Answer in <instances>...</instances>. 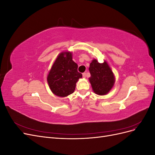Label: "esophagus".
<instances>
[{
  "label": "esophagus",
  "instance_id": "1",
  "mask_svg": "<svg viewBox=\"0 0 155 155\" xmlns=\"http://www.w3.org/2000/svg\"><path fill=\"white\" fill-rule=\"evenodd\" d=\"M83 77L84 78H86V73H85V72L83 73Z\"/></svg>",
  "mask_w": 155,
  "mask_h": 155
}]
</instances>
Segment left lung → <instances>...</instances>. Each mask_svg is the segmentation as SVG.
I'll return each mask as SVG.
<instances>
[{
	"mask_svg": "<svg viewBox=\"0 0 155 155\" xmlns=\"http://www.w3.org/2000/svg\"><path fill=\"white\" fill-rule=\"evenodd\" d=\"M91 76L89 78L94 92L98 95H105L114 85L115 79L109 64L107 62L98 63L92 60L89 67Z\"/></svg>",
	"mask_w": 155,
	"mask_h": 155,
	"instance_id": "obj_1",
	"label": "left lung"
}]
</instances>
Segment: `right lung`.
I'll return each instance as SVG.
<instances>
[{"label":"right lung","mask_w":155,"mask_h":155,"mask_svg":"<svg viewBox=\"0 0 155 155\" xmlns=\"http://www.w3.org/2000/svg\"><path fill=\"white\" fill-rule=\"evenodd\" d=\"M82 74L78 72V64L72 60V53H61L48 75V85L55 95L66 97L72 94Z\"/></svg>","instance_id":"right-lung-1"}]
</instances>
